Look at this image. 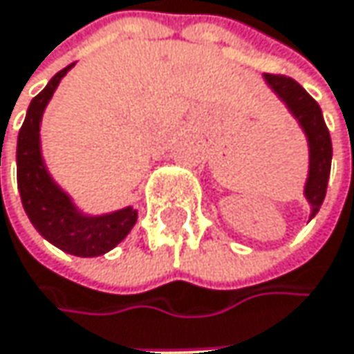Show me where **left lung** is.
<instances>
[{
    "mask_svg": "<svg viewBox=\"0 0 354 354\" xmlns=\"http://www.w3.org/2000/svg\"><path fill=\"white\" fill-rule=\"evenodd\" d=\"M269 89L286 104L288 111L295 118L308 140V179L304 185V198L310 203V220L318 214L330 177L332 142L330 132L326 128L320 106L312 100V95L291 77L286 75H263Z\"/></svg>",
    "mask_w": 354,
    "mask_h": 354,
    "instance_id": "8db88e82",
    "label": "left lung"
}]
</instances>
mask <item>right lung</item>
<instances>
[{"instance_id":"obj_1","label":"right lung","mask_w":354,"mask_h":354,"mask_svg":"<svg viewBox=\"0 0 354 354\" xmlns=\"http://www.w3.org/2000/svg\"><path fill=\"white\" fill-rule=\"evenodd\" d=\"M73 66L59 71L30 102L18 134V189L24 209L42 239L75 257H100L110 252L130 234L138 220V209L126 205L108 214H85L53 179L44 162L40 140L42 115L59 83Z\"/></svg>"}]
</instances>
